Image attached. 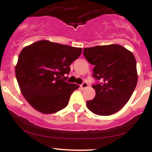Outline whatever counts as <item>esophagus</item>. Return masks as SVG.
<instances>
[{
  "label": "esophagus",
  "instance_id": "obj_1",
  "mask_svg": "<svg viewBox=\"0 0 152 152\" xmlns=\"http://www.w3.org/2000/svg\"><path fill=\"white\" fill-rule=\"evenodd\" d=\"M88 86V83L86 82H83L80 85V87L82 88H87Z\"/></svg>",
  "mask_w": 152,
  "mask_h": 152
}]
</instances>
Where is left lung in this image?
I'll return each instance as SVG.
<instances>
[{
  "instance_id": "left-lung-1",
  "label": "left lung",
  "mask_w": 152,
  "mask_h": 152,
  "mask_svg": "<svg viewBox=\"0 0 152 152\" xmlns=\"http://www.w3.org/2000/svg\"><path fill=\"white\" fill-rule=\"evenodd\" d=\"M83 56L94 65L93 77L100 81L92 86L96 95L86 102L92 113L110 115L118 112L130 99L137 82L134 55L118 45L83 49Z\"/></svg>"
}]
</instances>
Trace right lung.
Here are the masks:
<instances>
[{"label": "right lung", "mask_w": 152, "mask_h": 152, "mask_svg": "<svg viewBox=\"0 0 152 152\" xmlns=\"http://www.w3.org/2000/svg\"><path fill=\"white\" fill-rule=\"evenodd\" d=\"M82 48L42 40L22 50L15 67L17 80L28 102L42 113H54L67 106L79 86L66 81L69 66Z\"/></svg>", "instance_id": "1"}]
</instances>
